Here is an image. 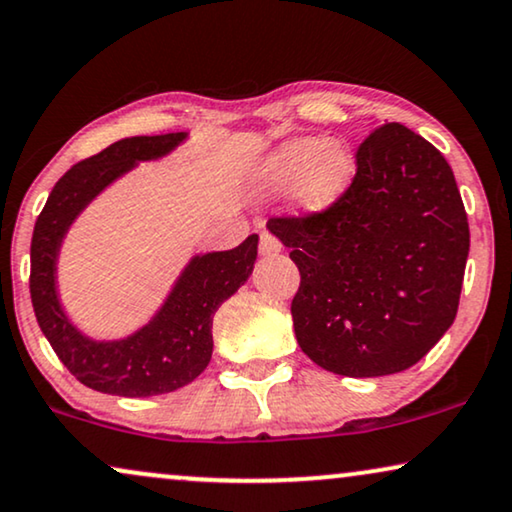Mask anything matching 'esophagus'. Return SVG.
<instances>
[{
  "label": "esophagus",
  "mask_w": 512,
  "mask_h": 512,
  "mask_svg": "<svg viewBox=\"0 0 512 512\" xmlns=\"http://www.w3.org/2000/svg\"><path fill=\"white\" fill-rule=\"evenodd\" d=\"M283 250V245H281V241H278V238H274L271 234H267V231H264V234L260 236V255H264V257H274V255H278V252Z\"/></svg>",
  "instance_id": "esophagus-1"
}]
</instances>
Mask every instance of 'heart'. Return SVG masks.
<instances>
[{
	"mask_svg": "<svg viewBox=\"0 0 512 512\" xmlns=\"http://www.w3.org/2000/svg\"><path fill=\"white\" fill-rule=\"evenodd\" d=\"M353 175L356 156L344 140L304 135L285 140L264 154L252 182L264 194L290 192L299 213L323 215L349 192Z\"/></svg>",
	"mask_w": 512,
	"mask_h": 512,
	"instance_id": "heart-1",
	"label": "heart"
}]
</instances>
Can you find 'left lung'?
Returning <instances> with one entry per match:
<instances>
[{
    "label": "left lung",
    "instance_id": "left-lung-1",
    "mask_svg": "<svg viewBox=\"0 0 512 512\" xmlns=\"http://www.w3.org/2000/svg\"><path fill=\"white\" fill-rule=\"evenodd\" d=\"M356 163L335 208L267 229L302 276L290 306L302 351L342 377H384L454 323L470 231L445 156L407 126L374 128Z\"/></svg>",
    "mask_w": 512,
    "mask_h": 512
}]
</instances>
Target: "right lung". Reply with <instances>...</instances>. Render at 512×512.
I'll return each mask as SVG.
<instances>
[{
	"instance_id": "right-lung-1",
	"label": "right lung",
	"mask_w": 512,
	"mask_h": 512,
	"mask_svg": "<svg viewBox=\"0 0 512 512\" xmlns=\"http://www.w3.org/2000/svg\"><path fill=\"white\" fill-rule=\"evenodd\" d=\"M187 138V133H166L114 142L60 177L34 224L30 248L34 316L63 365L93 391L147 398L192 384L213 356L215 311L252 274L257 234L234 250L194 255L149 323L121 339L88 337L63 309L58 257L74 220L140 161L168 156Z\"/></svg>"
}]
</instances>
